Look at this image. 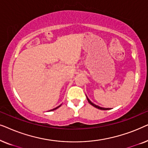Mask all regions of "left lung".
<instances>
[{"mask_svg":"<svg viewBox=\"0 0 148 148\" xmlns=\"http://www.w3.org/2000/svg\"><path fill=\"white\" fill-rule=\"evenodd\" d=\"M86 97H87V96H86ZM87 100H88V102L90 103V104H91V105H92L93 106H94L95 108H98V109H100V110H109V108H102V107H100V106H97V105H96V104H93V103L91 102V101L89 100V98H88V97H87Z\"/></svg>","mask_w":148,"mask_h":148,"instance_id":"1","label":"left lung"}]
</instances>
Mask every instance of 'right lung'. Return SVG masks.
Listing matches in <instances>:
<instances>
[{"mask_svg":"<svg viewBox=\"0 0 148 148\" xmlns=\"http://www.w3.org/2000/svg\"><path fill=\"white\" fill-rule=\"evenodd\" d=\"M60 106H61V104H60V106H57V107H56V108H53V109H52V110H50V111H52V110H56V109H57L58 108H59V107H60Z\"/></svg>","mask_w":148,"mask_h":148,"instance_id":"right-lung-1","label":"right lung"}]
</instances>
